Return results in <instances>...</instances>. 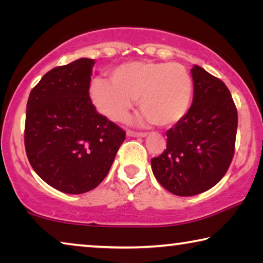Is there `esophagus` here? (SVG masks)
<instances>
[{"instance_id": "obj_1", "label": "esophagus", "mask_w": 263, "mask_h": 263, "mask_svg": "<svg viewBox=\"0 0 263 263\" xmlns=\"http://www.w3.org/2000/svg\"><path fill=\"white\" fill-rule=\"evenodd\" d=\"M126 135L128 137H137V138H145L146 136H147V133H142V132H135V131H130L128 130L126 132Z\"/></svg>"}]
</instances>
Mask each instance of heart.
Listing matches in <instances>:
<instances>
[{
  "label": "heart",
  "instance_id": "b5f03b06",
  "mask_svg": "<svg viewBox=\"0 0 263 263\" xmlns=\"http://www.w3.org/2000/svg\"><path fill=\"white\" fill-rule=\"evenodd\" d=\"M110 80L96 79L89 89L92 104L110 121H124L137 99L141 123L172 126L188 114L194 84L179 62H126L111 70Z\"/></svg>",
  "mask_w": 263,
  "mask_h": 263
}]
</instances>
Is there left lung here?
<instances>
[{"instance_id": "obj_1", "label": "left lung", "mask_w": 263, "mask_h": 263, "mask_svg": "<svg viewBox=\"0 0 263 263\" xmlns=\"http://www.w3.org/2000/svg\"><path fill=\"white\" fill-rule=\"evenodd\" d=\"M190 109L167 131V148L151 160L153 174L164 189L194 196L211 189L228 172L234 154L238 112L221 80L194 65Z\"/></svg>"}]
</instances>
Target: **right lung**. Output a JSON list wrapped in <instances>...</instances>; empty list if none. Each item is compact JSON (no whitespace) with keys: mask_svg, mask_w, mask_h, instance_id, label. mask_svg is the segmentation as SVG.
Here are the masks:
<instances>
[{"mask_svg":"<svg viewBox=\"0 0 263 263\" xmlns=\"http://www.w3.org/2000/svg\"><path fill=\"white\" fill-rule=\"evenodd\" d=\"M95 60L51 69L30 92L24 142L38 176L65 194H83L108 175L125 132L89 97Z\"/></svg>","mask_w":263,"mask_h":263,"instance_id":"right-lung-1","label":"right lung"}]
</instances>
